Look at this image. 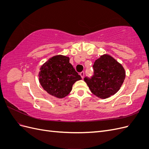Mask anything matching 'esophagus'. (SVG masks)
I'll return each instance as SVG.
<instances>
[{
	"instance_id": "34e87169",
	"label": "esophagus",
	"mask_w": 149,
	"mask_h": 149,
	"mask_svg": "<svg viewBox=\"0 0 149 149\" xmlns=\"http://www.w3.org/2000/svg\"><path fill=\"white\" fill-rule=\"evenodd\" d=\"M79 74H80V76H81V77L82 78H83L84 76V72H83V71L81 72V73H79Z\"/></svg>"
}]
</instances>
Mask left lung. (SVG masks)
Masks as SVG:
<instances>
[{"mask_svg":"<svg viewBox=\"0 0 149 149\" xmlns=\"http://www.w3.org/2000/svg\"><path fill=\"white\" fill-rule=\"evenodd\" d=\"M94 75L84 81L96 96L106 99L120 89L125 78V71L120 63L108 54H104L93 65Z\"/></svg>","mask_w":149,"mask_h":149,"instance_id":"1","label":"left lung"}]
</instances>
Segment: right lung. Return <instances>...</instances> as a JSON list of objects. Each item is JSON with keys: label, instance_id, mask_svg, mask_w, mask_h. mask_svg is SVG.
Returning a JSON list of instances; mask_svg holds the SVG:
<instances>
[{"label": "right lung", "instance_id": "obj_1", "mask_svg": "<svg viewBox=\"0 0 149 149\" xmlns=\"http://www.w3.org/2000/svg\"><path fill=\"white\" fill-rule=\"evenodd\" d=\"M39 82L50 95L61 99L68 95L73 84L81 79L70 63L68 56L58 55L49 58L41 66Z\"/></svg>", "mask_w": 149, "mask_h": 149}]
</instances>
